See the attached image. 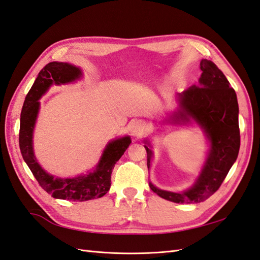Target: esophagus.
Here are the masks:
<instances>
[{"instance_id":"34e87169","label":"esophagus","mask_w":260,"mask_h":260,"mask_svg":"<svg viewBox=\"0 0 260 260\" xmlns=\"http://www.w3.org/2000/svg\"><path fill=\"white\" fill-rule=\"evenodd\" d=\"M145 131H146V125H145L144 121L136 120L131 125V133H132V135H134V136L139 137L141 135H143L145 133Z\"/></svg>"}]
</instances>
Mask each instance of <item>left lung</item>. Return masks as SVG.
I'll list each match as a JSON object with an SVG mask.
<instances>
[{
  "label": "left lung",
  "instance_id": "left-lung-1",
  "mask_svg": "<svg viewBox=\"0 0 260 260\" xmlns=\"http://www.w3.org/2000/svg\"><path fill=\"white\" fill-rule=\"evenodd\" d=\"M201 71L198 85H192L179 94L180 110L172 116V121L184 124L191 118L205 131L211 142V150L202 174L195 185L184 192L161 190L151 182L149 184L155 194L178 204L201 203L214 194L235 164L240 149L236 91L212 60L202 59ZM144 146L147 168H150L152 152Z\"/></svg>",
  "mask_w": 260,
  "mask_h": 260
}]
</instances>
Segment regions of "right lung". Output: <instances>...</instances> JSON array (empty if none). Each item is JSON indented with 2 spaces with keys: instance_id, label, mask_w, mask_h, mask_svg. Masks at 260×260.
Returning <instances> with one entry per match:
<instances>
[{
  "instance_id": "add662e5",
  "label": "right lung",
  "mask_w": 260,
  "mask_h": 260,
  "mask_svg": "<svg viewBox=\"0 0 260 260\" xmlns=\"http://www.w3.org/2000/svg\"><path fill=\"white\" fill-rule=\"evenodd\" d=\"M81 71L69 63L50 62L40 71L25 96L20 116L19 145L25 164L43 189L58 200L85 202L100 198L108 192L111 172L116 162L131 144L128 136L115 140L107 145L96 169L86 176L60 179L48 175L38 165L32 150V131L39 109V99L52 84L69 83L79 79Z\"/></svg>"
}]
</instances>
